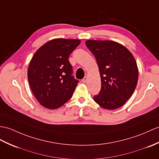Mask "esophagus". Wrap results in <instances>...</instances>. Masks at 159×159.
Wrapping results in <instances>:
<instances>
[{
	"mask_svg": "<svg viewBox=\"0 0 159 159\" xmlns=\"http://www.w3.org/2000/svg\"><path fill=\"white\" fill-rule=\"evenodd\" d=\"M87 81V76H84V79L82 80V82L83 83H85Z\"/></svg>",
	"mask_w": 159,
	"mask_h": 159,
	"instance_id": "obj_1",
	"label": "esophagus"
}]
</instances>
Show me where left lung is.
Masks as SVG:
<instances>
[{
  "label": "left lung",
  "instance_id": "left-lung-1",
  "mask_svg": "<svg viewBox=\"0 0 159 159\" xmlns=\"http://www.w3.org/2000/svg\"><path fill=\"white\" fill-rule=\"evenodd\" d=\"M85 44L96 59L101 77V90L94 101L107 110L120 108L137 86L138 69L134 55L112 40H88Z\"/></svg>",
  "mask_w": 159,
  "mask_h": 159
}]
</instances>
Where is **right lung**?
<instances>
[{
    "label": "right lung",
    "mask_w": 159,
    "mask_h": 159,
    "mask_svg": "<svg viewBox=\"0 0 159 159\" xmlns=\"http://www.w3.org/2000/svg\"><path fill=\"white\" fill-rule=\"evenodd\" d=\"M80 43L78 39H53L33 55L28 70V82L35 98L45 108L57 109L72 96L79 81L72 75L68 57Z\"/></svg>",
    "instance_id": "1"
}]
</instances>
